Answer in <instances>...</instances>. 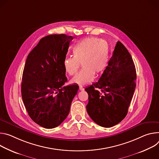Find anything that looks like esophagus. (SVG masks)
Returning <instances> with one entry per match:
<instances>
[{
	"label": "esophagus",
	"instance_id": "esophagus-1",
	"mask_svg": "<svg viewBox=\"0 0 159 159\" xmlns=\"http://www.w3.org/2000/svg\"><path fill=\"white\" fill-rule=\"evenodd\" d=\"M79 90H81V91H83V90H84V88H83L82 86H80V87H79Z\"/></svg>",
	"mask_w": 159,
	"mask_h": 159
}]
</instances>
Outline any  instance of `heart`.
Wrapping results in <instances>:
<instances>
[{"mask_svg":"<svg viewBox=\"0 0 159 159\" xmlns=\"http://www.w3.org/2000/svg\"><path fill=\"white\" fill-rule=\"evenodd\" d=\"M73 57H66L63 61L65 72L74 75L80 63L83 67L70 80V83L84 85L92 81L95 74H102L107 66V45L102 39L88 37L78 42L73 48Z\"/></svg>","mask_w":159,"mask_h":159,"instance_id":"b5f03b06","label":"heart"}]
</instances>
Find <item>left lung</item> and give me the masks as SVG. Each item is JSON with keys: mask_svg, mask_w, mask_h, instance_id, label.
<instances>
[{"mask_svg": "<svg viewBox=\"0 0 159 159\" xmlns=\"http://www.w3.org/2000/svg\"><path fill=\"white\" fill-rule=\"evenodd\" d=\"M136 80L131 56L118 41L98 82L84 89L89 94L86 111L91 119L104 128L114 126L125 119L135 90Z\"/></svg>", "mask_w": 159, "mask_h": 159, "instance_id": "left-lung-1", "label": "left lung"}]
</instances>
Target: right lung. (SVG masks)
Here are the masks:
<instances>
[{
    "mask_svg": "<svg viewBox=\"0 0 159 159\" xmlns=\"http://www.w3.org/2000/svg\"><path fill=\"white\" fill-rule=\"evenodd\" d=\"M65 34L42 38L28 54L23 73L21 95L31 119L40 126H59L69 113L78 85L67 81L63 61L73 40Z\"/></svg>",
    "mask_w": 159,
    "mask_h": 159,
    "instance_id": "obj_1",
    "label": "right lung"
}]
</instances>
